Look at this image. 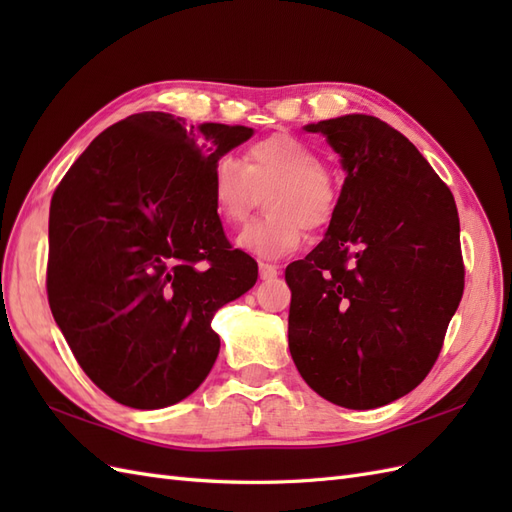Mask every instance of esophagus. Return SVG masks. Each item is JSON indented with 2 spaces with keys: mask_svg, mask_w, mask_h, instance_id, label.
<instances>
[{
  "mask_svg": "<svg viewBox=\"0 0 512 512\" xmlns=\"http://www.w3.org/2000/svg\"><path fill=\"white\" fill-rule=\"evenodd\" d=\"M258 273H260V280H273V277L280 275V269L275 265H269V262H260Z\"/></svg>",
  "mask_w": 512,
  "mask_h": 512,
  "instance_id": "obj_1",
  "label": "esophagus"
}]
</instances>
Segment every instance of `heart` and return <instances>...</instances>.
I'll return each mask as SVG.
<instances>
[{"label": "heart", "instance_id": "1", "mask_svg": "<svg viewBox=\"0 0 512 512\" xmlns=\"http://www.w3.org/2000/svg\"><path fill=\"white\" fill-rule=\"evenodd\" d=\"M269 185L265 196L269 215L247 224L235 245L252 256L277 260L297 250L305 226L320 228L331 222L337 192L320 153L290 134L256 141L245 153V164L226 153L209 170L213 205L226 224L243 222L258 190Z\"/></svg>", "mask_w": 512, "mask_h": 512}]
</instances>
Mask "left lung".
Here are the masks:
<instances>
[{
    "mask_svg": "<svg viewBox=\"0 0 512 512\" xmlns=\"http://www.w3.org/2000/svg\"><path fill=\"white\" fill-rule=\"evenodd\" d=\"M346 170L324 239L286 267L288 346L335 406L408 395L436 363L463 294L451 190L408 138L371 115L307 123Z\"/></svg>",
    "mask_w": 512,
    "mask_h": 512,
    "instance_id": "1",
    "label": "left lung"
}]
</instances>
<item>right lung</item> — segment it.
Segmentation results:
<instances>
[{"label":"right lung","instance_id":"add662e5","mask_svg":"<svg viewBox=\"0 0 512 512\" xmlns=\"http://www.w3.org/2000/svg\"><path fill=\"white\" fill-rule=\"evenodd\" d=\"M254 136L138 113L81 153L51 200L49 290L57 327L96 386L136 410L192 395L218 359V309L258 280L232 250L209 170Z\"/></svg>","mask_w":512,"mask_h":512}]
</instances>
